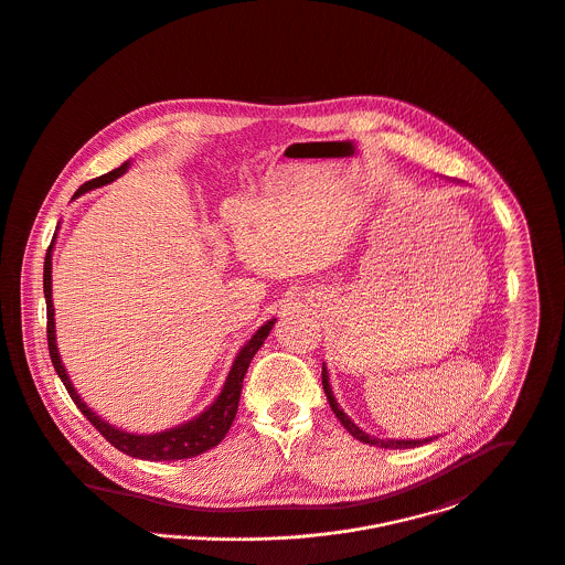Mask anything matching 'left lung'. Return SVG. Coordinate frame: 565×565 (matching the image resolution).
<instances>
[{
    "label": "left lung",
    "mask_w": 565,
    "mask_h": 565,
    "mask_svg": "<svg viewBox=\"0 0 565 565\" xmlns=\"http://www.w3.org/2000/svg\"><path fill=\"white\" fill-rule=\"evenodd\" d=\"M321 377H323V391H326V395H328V402H330V406H332V411H334V415L339 417L340 424L349 430V435L353 437V439H358V441H362V444H369V446H377V448H393V450H402V448H419V446H424V444H428V441H433V439H424V441H382V439H375V437H369V435H364L342 411L339 408V404H337V399H334V395H332V388H330V377H328V369L323 366V373H321ZM437 439V437H435Z\"/></svg>",
    "instance_id": "obj_1"
}]
</instances>
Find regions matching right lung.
Returning <instances> with one entry per match:
<instances>
[{
	"mask_svg": "<svg viewBox=\"0 0 565 565\" xmlns=\"http://www.w3.org/2000/svg\"><path fill=\"white\" fill-rule=\"evenodd\" d=\"M128 168V163H121L119 168H115L111 172L98 177V179H92L87 181L85 185L78 188L76 196L78 194H85L87 190H94V188H100L109 181L117 179L119 174H124ZM54 244V239H52ZM52 244L47 246V255H45V266H43V292H45V303H47V349H50V358H52V364L61 377V382L65 384L70 397L74 399V404L78 406V411L89 419V424L96 426V430L115 446L117 450L128 454V456H135V458H143V460H181V458H192V456H199L203 451L212 450L214 446H218L223 439H225L233 419H235V413H237V402H239V393H242V382H244V375H246V369L253 360V355L257 353V349L264 344V340L268 337V332L273 330L275 326V319L264 323L255 337L248 340L231 371H228V377H226L225 388L223 393L218 395V399L196 419L179 426V428H172V430H166V433H159V435H130V433H121V430H115L114 426L105 424L100 417H96V413H92V408H87L81 397L76 395L63 364H61V358H58V349H56V339H54V306H52Z\"/></svg>",
	"mask_w": 565,
	"mask_h": 565,
	"instance_id": "1",
	"label": "right lung"
}]
</instances>
